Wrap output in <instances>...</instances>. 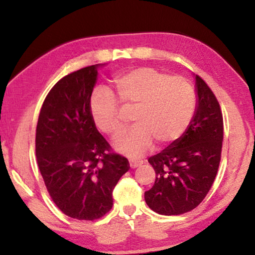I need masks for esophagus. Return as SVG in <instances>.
<instances>
[{
    "instance_id": "34e87169",
    "label": "esophagus",
    "mask_w": 255,
    "mask_h": 255,
    "mask_svg": "<svg viewBox=\"0 0 255 255\" xmlns=\"http://www.w3.org/2000/svg\"><path fill=\"white\" fill-rule=\"evenodd\" d=\"M143 164L142 160H138V159H129V165H130L131 168H136Z\"/></svg>"
}]
</instances>
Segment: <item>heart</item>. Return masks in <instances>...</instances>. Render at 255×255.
I'll use <instances>...</instances> for the list:
<instances>
[{"label": "heart", "mask_w": 255, "mask_h": 255, "mask_svg": "<svg viewBox=\"0 0 255 255\" xmlns=\"http://www.w3.org/2000/svg\"><path fill=\"white\" fill-rule=\"evenodd\" d=\"M113 88L119 102L106 91L91 95V119L102 132L117 137L125 129L122 109H134L135 126L115 144L118 151L130 157L149 151L153 140L160 147L176 142L195 115L197 100L191 83L153 67H137L120 73L113 79Z\"/></svg>", "instance_id": "obj_1"}]
</instances>
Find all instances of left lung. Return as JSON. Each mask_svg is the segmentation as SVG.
<instances>
[{
	"instance_id": "8db88e82",
	"label": "left lung",
	"mask_w": 255,
	"mask_h": 255,
	"mask_svg": "<svg viewBox=\"0 0 255 255\" xmlns=\"http://www.w3.org/2000/svg\"><path fill=\"white\" fill-rule=\"evenodd\" d=\"M198 106L187 131L149 162L153 187L144 193L152 211L180 215L204 200L218 174L223 140V117L214 93L196 75Z\"/></svg>"
}]
</instances>
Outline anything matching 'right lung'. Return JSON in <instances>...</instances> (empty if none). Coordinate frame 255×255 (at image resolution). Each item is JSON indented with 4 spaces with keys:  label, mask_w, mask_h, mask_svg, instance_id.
Wrapping results in <instances>:
<instances>
[{
    "label": "right lung",
    "mask_w": 255,
    "mask_h": 255,
    "mask_svg": "<svg viewBox=\"0 0 255 255\" xmlns=\"http://www.w3.org/2000/svg\"><path fill=\"white\" fill-rule=\"evenodd\" d=\"M97 66L72 72L52 87L35 134L37 166L49 196L64 214L86 221L110 212L113 189L130 168L128 159L113 151L91 119Z\"/></svg>",
    "instance_id": "obj_1"
}]
</instances>
